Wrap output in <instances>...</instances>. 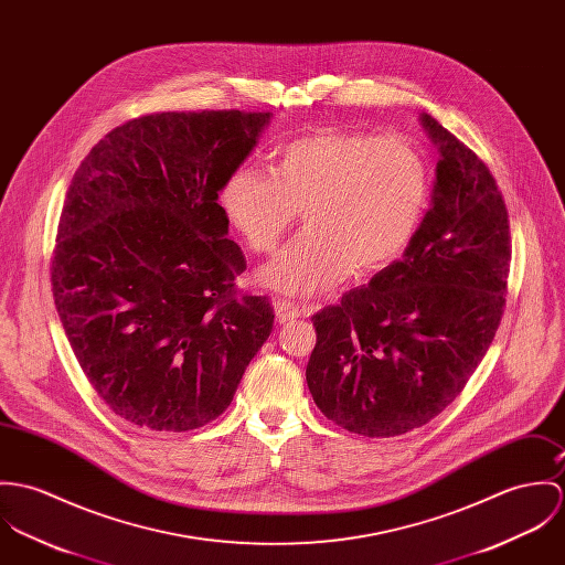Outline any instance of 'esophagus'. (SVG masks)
<instances>
[{
  "instance_id": "1",
  "label": "esophagus",
  "mask_w": 565,
  "mask_h": 565,
  "mask_svg": "<svg viewBox=\"0 0 565 565\" xmlns=\"http://www.w3.org/2000/svg\"><path fill=\"white\" fill-rule=\"evenodd\" d=\"M275 316L279 322H288V320H295L301 316V308L299 303L290 301V299H277L275 301Z\"/></svg>"
}]
</instances>
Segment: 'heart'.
I'll return each instance as SVG.
<instances>
[{
  "instance_id": "1",
  "label": "heart",
  "mask_w": 565,
  "mask_h": 565,
  "mask_svg": "<svg viewBox=\"0 0 565 565\" xmlns=\"http://www.w3.org/2000/svg\"><path fill=\"white\" fill-rule=\"evenodd\" d=\"M218 203L253 253L275 252L303 210L308 227L266 264L259 279L286 295H313L396 262L431 203V167L405 136L324 129L227 173Z\"/></svg>"
}]
</instances>
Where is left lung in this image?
Here are the masks:
<instances>
[{
	"instance_id": "left-lung-1",
	"label": "left lung",
	"mask_w": 565,
	"mask_h": 565,
	"mask_svg": "<svg viewBox=\"0 0 565 565\" xmlns=\"http://www.w3.org/2000/svg\"><path fill=\"white\" fill-rule=\"evenodd\" d=\"M434 205L403 259L312 316L306 379L342 429L394 438L441 414L488 353L504 313L509 214L488 164L429 115Z\"/></svg>"
}]
</instances>
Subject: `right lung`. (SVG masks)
<instances>
[{"instance_id":"obj_1","label":"right lung","mask_w":565,"mask_h":565,"mask_svg":"<svg viewBox=\"0 0 565 565\" xmlns=\"http://www.w3.org/2000/svg\"><path fill=\"white\" fill-rule=\"evenodd\" d=\"M270 113H156L108 131L66 190L52 292L104 403L151 431H190L232 403L275 313L216 203Z\"/></svg>"}]
</instances>
